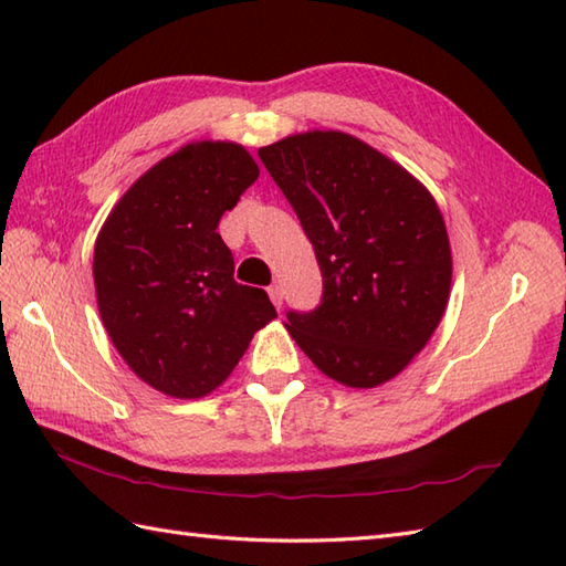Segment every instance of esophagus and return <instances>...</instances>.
Segmentation results:
<instances>
[{"mask_svg":"<svg viewBox=\"0 0 566 566\" xmlns=\"http://www.w3.org/2000/svg\"><path fill=\"white\" fill-rule=\"evenodd\" d=\"M268 294H270V298H272V304H274L276 308H282V302H284L282 286H280V284H272V286H270V290H268Z\"/></svg>","mask_w":566,"mask_h":566,"instance_id":"obj_1","label":"esophagus"}]
</instances>
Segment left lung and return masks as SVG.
<instances>
[{
	"mask_svg": "<svg viewBox=\"0 0 566 566\" xmlns=\"http://www.w3.org/2000/svg\"><path fill=\"white\" fill-rule=\"evenodd\" d=\"M314 245L323 296L290 311L286 331L323 375L345 387L389 381L430 340L452 282L450 240L430 191L340 130L258 150Z\"/></svg>",
	"mask_w": 566,
	"mask_h": 566,
	"instance_id": "obj_1",
	"label": "left lung"
}]
</instances>
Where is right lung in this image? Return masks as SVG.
Listing matches in <instances>:
<instances>
[{"label": "right lung", "mask_w": 566, "mask_h": 566, "mask_svg": "<svg viewBox=\"0 0 566 566\" xmlns=\"http://www.w3.org/2000/svg\"><path fill=\"white\" fill-rule=\"evenodd\" d=\"M258 177L238 143H189L118 199L97 235L104 328L126 365L167 396L211 394L276 318L268 292L233 280V255L216 233Z\"/></svg>", "instance_id": "add662e5"}]
</instances>
